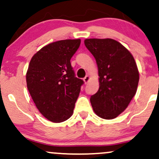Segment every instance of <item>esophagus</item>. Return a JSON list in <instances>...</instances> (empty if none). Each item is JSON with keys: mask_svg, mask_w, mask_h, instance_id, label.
Wrapping results in <instances>:
<instances>
[{"mask_svg": "<svg viewBox=\"0 0 159 159\" xmlns=\"http://www.w3.org/2000/svg\"><path fill=\"white\" fill-rule=\"evenodd\" d=\"M89 79H90L89 76V75H86L85 78H84V81L85 82V84H87L88 82H89Z\"/></svg>", "mask_w": 159, "mask_h": 159, "instance_id": "34e87169", "label": "esophagus"}]
</instances>
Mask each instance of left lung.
Returning <instances> with one entry per match:
<instances>
[{
  "mask_svg": "<svg viewBox=\"0 0 159 159\" xmlns=\"http://www.w3.org/2000/svg\"><path fill=\"white\" fill-rule=\"evenodd\" d=\"M84 44L97 62L100 86L91 96L94 111L106 120L125 111L137 89L139 75L131 53L112 39H86Z\"/></svg>",
  "mask_w": 159,
  "mask_h": 159,
  "instance_id": "left-lung-1",
  "label": "left lung"
}]
</instances>
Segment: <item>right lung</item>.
<instances>
[{"mask_svg": "<svg viewBox=\"0 0 159 159\" xmlns=\"http://www.w3.org/2000/svg\"><path fill=\"white\" fill-rule=\"evenodd\" d=\"M81 39H65L45 46L34 55L26 73L27 87L40 113L61 122L73 113L83 80L75 77L70 59Z\"/></svg>", "mask_w": 159, "mask_h": 159, "instance_id": "right-lung-1", "label": "right lung"}]
</instances>
